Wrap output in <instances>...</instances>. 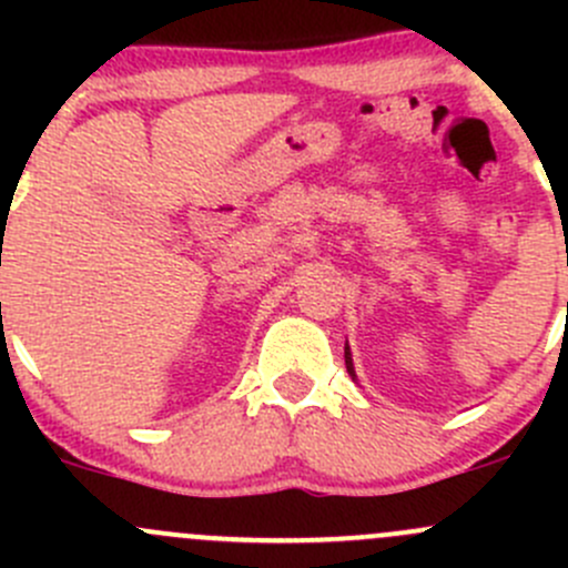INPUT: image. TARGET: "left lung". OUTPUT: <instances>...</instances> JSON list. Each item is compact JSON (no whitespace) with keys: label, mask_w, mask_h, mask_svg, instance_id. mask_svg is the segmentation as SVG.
<instances>
[{"label":"left lung","mask_w":568,"mask_h":568,"mask_svg":"<svg viewBox=\"0 0 568 568\" xmlns=\"http://www.w3.org/2000/svg\"><path fill=\"white\" fill-rule=\"evenodd\" d=\"M346 371H348V376H352V379H357V374H354V363H352V352H348V346H346Z\"/></svg>","instance_id":"1"}]
</instances>
